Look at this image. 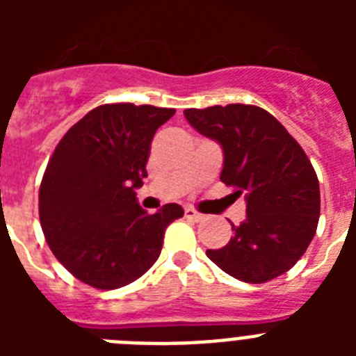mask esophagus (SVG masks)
Returning <instances> with one entry per match:
<instances>
[{"label":"esophagus","instance_id":"esophagus-1","mask_svg":"<svg viewBox=\"0 0 356 356\" xmlns=\"http://www.w3.org/2000/svg\"><path fill=\"white\" fill-rule=\"evenodd\" d=\"M185 217H187V219H191V221H201V219H203L205 216H203L201 212H197V210L187 207V209H185Z\"/></svg>","mask_w":356,"mask_h":356}]
</instances>
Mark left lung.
Wrapping results in <instances>:
<instances>
[{
	"label": "left lung",
	"instance_id": "1",
	"mask_svg": "<svg viewBox=\"0 0 356 356\" xmlns=\"http://www.w3.org/2000/svg\"><path fill=\"white\" fill-rule=\"evenodd\" d=\"M194 130L221 144V181L244 194L246 221L207 257L229 276L264 284L284 275L312 242L321 212L319 180L303 147L267 110L254 105L187 108Z\"/></svg>",
	"mask_w": 356,
	"mask_h": 356
}]
</instances>
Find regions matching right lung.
<instances>
[{
	"instance_id": "obj_1",
	"label": "right lung",
	"mask_w": 356,
	"mask_h": 356,
	"mask_svg": "<svg viewBox=\"0 0 356 356\" xmlns=\"http://www.w3.org/2000/svg\"><path fill=\"white\" fill-rule=\"evenodd\" d=\"M175 108L112 103L90 110L53 151L39 191L44 237L56 260L90 287L119 289L159 259L165 228L184 216L168 203L140 209L151 140Z\"/></svg>"
}]
</instances>
